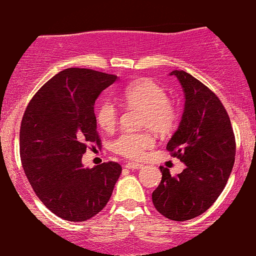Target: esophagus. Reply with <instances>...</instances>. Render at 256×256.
I'll use <instances>...</instances> for the list:
<instances>
[{"label": "esophagus", "mask_w": 256, "mask_h": 256, "mask_svg": "<svg viewBox=\"0 0 256 256\" xmlns=\"http://www.w3.org/2000/svg\"><path fill=\"white\" fill-rule=\"evenodd\" d=\"M125 167L128 170H140L142 168L143 165H140V164H136V162H128L125 165Z\"/></svg>", "instance_id": "esophagus-1"}]
</instances>
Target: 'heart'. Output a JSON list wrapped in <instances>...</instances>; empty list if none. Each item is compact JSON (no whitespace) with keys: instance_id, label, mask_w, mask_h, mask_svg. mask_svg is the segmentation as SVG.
Wrapping results in <instances>:
<instances>
[{"instance_id":"heart-1","label":"heart","mask_w":256,"mask_h":256,"mask_svg":"<svg viewBox=\"0 0 256 256\" xmlns=\"http://www.w3.org/2000/svg\"><path fill=\"white\" fill-rule=\"evenodd\" d=\"M116 98L130 107H140V126L150 128L160 134H168L176 128L178 112L168 98L165 88L149 78L137 79L116 92ZM119 110L116 104L102 101L96 110V122L104 132H112L118 124ZM155 140L149 131L122 132L112 142V149L122 156L140 160Z\"/></svg>"}]
</instances>
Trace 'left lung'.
Wrapping results in <instances>:
<instances>
[{
	"label": "left lung",
	"mask_w": 256,
	"mask_h": 256,
	"mask_svg": "<svg viewBox=\"0 0 256 256\" xmlns=\"http://www.w3.org/2000/svg\"><path fill=\"white\" fill-rule=\"evenodd\" d=\"M170 74L183 88L185 106L166 149L183 161L185 168L172 176L161 166L162 178L152 198L158 213L184 222L204 213L224 190L234 164L236 142L218 96L185 71L176 70Z\"/></svg>",
	"instance_id": "8db88e82"
}]
</instances>
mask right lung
<instances>
[{"label":"right lung","mask_w":256,"mask_h":256,"mask_svg":"<svg viewBox=\"0 0 256 256\" xmlns=\"http://www.w3.org/2000/svg\"><path fill=\"white\" fill-rule=\"evenodd\" d=\"M118 79L88 68H66L37 91L20 126V158L38 198L68 222L101 212L120 177L118 162L82 164L90 143L101 144L94 106Z\"/></svg>","instance_id":"1"}]
</instances>
